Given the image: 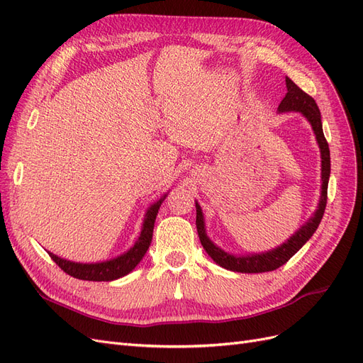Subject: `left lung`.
Here are the masks:
<instances>
[{
    "label": "left lung",
    "instance_id": "obj_1",
    "mask_svg": "<svg viewBox=\"0 0 363 363\" xmlns=\"http://www.w3.org/2000/svg\"><path fill=\"white\" fill-rule=\"evenodd\" d=\"M286 87H288V92H286V95H284L281 103L279 104V108H277L279 113H283V112L301 113L312 125L316 144H318V147H320V152H321L320 203H318V207L313 212V215L307 219V221L298 230H296V232L286 240V242H283L281 245L272 248L269 251H265V252L232 255V252H227L223 248L215 245L211 240V238L207 236L201 206L199 204V201H195L196 232H199L201 245L206 250L207 255L213 259L215 263H218L219 267H223L228 271L242 272V274H256V272H268V271H274V269L280 268L307 242V240L312 238V235L316 232L318 225H320L324 211H325L327 186H328V179H330V150H328V144L324 138L321 112H320V108H318L313 98L311 95H307L306 92H303L291 79H288V77H286Z\"/></svg>",
    "mask_w": 363,
    "mask_h": 363
}]
</instances>
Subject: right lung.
Returning <instances> with one entry per match:
<instances>
[{"instance_id":"1","label":"right lung","mask_w":363,"mask_h":363,"mask_svg":"<svg viewBox=\"0 0 363 363\" xmlns=\"http://www.w3.org/2000/svg\"><path fill=\"white\" fill-rule=\"evenodd\" d=\"M168 192L162 195L160 199L152 203L145 212L144 223H142L140 233L136 239V242L130 247L123 255H119L113 259H108L104 262H95V263H80V262H72L68 259L59 257L52 252L48 251L51 259L57 263V265L67 272L69 276L80 279V280H89V281H112L116 279H121L127 276L131 271H133L142 257L145 256V252L151 244L152 239V228H155L156 216L159 213V208L167 199Z\"/></svg>"}]
</instances>
